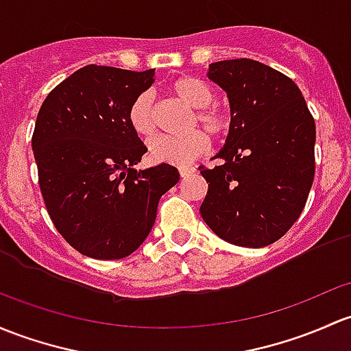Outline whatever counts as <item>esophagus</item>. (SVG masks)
Wrapping results in <instances>:
<instances>
[{
  "mask_svg": "<svg viewBox=\"0 0 351 351\" xmlns=\"http://www.w3.org/2000/svg\"><path fill=\"white\" fill-rule=\"evenodd\" d=\"M191 173H195L193 166H180V176H182V178H186Z\"/></svg>",
  "mask_w": 351,
  "mask_h": 351,
  "instance_id": "obj_1",
  "label": "esophagus"
}]
</instances>
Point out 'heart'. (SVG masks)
<instances>
[{"label": "heart", "mask_w": 351, "mask_h": 351, "mask_svg": "<svg viewBox=\"0 0 351 351\" xmlns=\"http://www.w3.org/2000/svg\"><path fill=\"white\" fill-rule=\"evenodd\" d=\"M169 90L190 108H195L190 128L200 124L213 138H223L230 131L232 116L222 104L212 102L215 92L208 82L195 75L178 77L171 82ZM128 123L132 131L141 138H149L156 131L153 95L139 92L128 109ZM208 149V139L202 131L195 129L185 136H160L147 146L149 158L154 163H169L185 166L202 156Z\"/></svg>", "instance_id": "b5f03b06"}]
</instances>
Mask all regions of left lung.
Segmentation results:
<instances>
[{
  "label": "left lung",
  "mask_w": 351,
  "mask_h": 351,
  "mask_svg": "<svg viewBox=\"0 0 351 351\" xmlns=\"http://www.w3.org/2000/svg\"><path fill=\"white\" fill-rule=\"evenodd\" d=\"M227 92L232 124L215 158L200 166L208 191L200 213L223 241L265 247L300 219L315 178L316 126L300 87L250 58L210 64Z\"/></svg>",
  "instance_id": "1"
}]
</instances>
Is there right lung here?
Wrapping results in <instances>:
<instances>
[{
	"instance_id": "right-lung-1",
	"label": "right lung",
	"mask_w": 351,
	"mask_h": 351,
	"mask_svg": "<svg viewBox=\"0 0 351 351\" xmlns=\"http://www.w3.org/2000/svg\"><path fill=\"white\" fill-rule=\"evenodd\" d=\"M154 82L145 72L86 65L47 95L32 147L49 215L62 237L92 259L134 252L149 235L175 166L136 169L147 147L128 123L132 99Z\"/></svg>"
}]
</instances>
